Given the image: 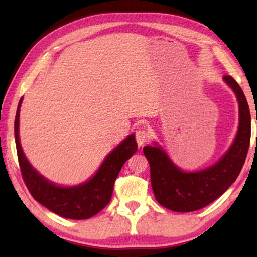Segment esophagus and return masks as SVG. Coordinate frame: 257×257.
Returning a JSON list of instances; mask_svg holds the SVG:
<instances>
[{"label": "esophagus", "mask_w": 257, "mask_h": 257, "mask_svg": "<svg viewBox=\"0 0 257 257\" xmlns=\"http://www.w3.org/2000/svg\"><path fill=\"white\" fill-rule=\"evenodd\" d=\"M151 139V134L147 129H138L136 132V141L137 144L139 146L144 145L145 143H147Z\"/></svg>", "instance_id": "34e87169"}]
</instances>
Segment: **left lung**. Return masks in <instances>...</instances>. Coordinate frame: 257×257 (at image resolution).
<instances>
[{
	"label": "left lung",
	"mask_w": 257,
	"mask_h": 257,
	"mask_svg": "<svg viewBox=\"0 0 257 257\" xmlns=\"http://www.w3.org/2000/svg\"><path fill=\"white\" fill-rule=\"evenodd\" d=\"M225 81L239 104V127L229 151L215 164L195 172L182 171L155 143L143 151L151 168V184L161 205L175 212L201 210L219 198L231 186L245 163L250 143V112L242 89L231 76ZM257 120V116H256Z\"/></svg>",
	"instance_id": "left-lung-1"
}]
</instances>
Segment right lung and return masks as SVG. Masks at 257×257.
Instances as JSON below:
<instances>
[{
    "label": "right lung",
    "mask_w": 257,
    "mask_h": 257,
    "mask_svg": "<svg viewBox=\"0 0 257 257\" xmlns=\"http://www.w3.org/2000/svg\"><path fill=\"white\" fill-rule=\"evenodd\" d=\"M20 98L15 119V138L19 167L26 186L32 196L55 214L72 220H85L102 211L111 201L113 186L125 161L137 151L135 134L120 143L103 161L97 172L84 184L61 187L40 175L24 154L19 141Z\"/></svg>",
    "instance_id": "right-lung-1"
}]
</instances>
